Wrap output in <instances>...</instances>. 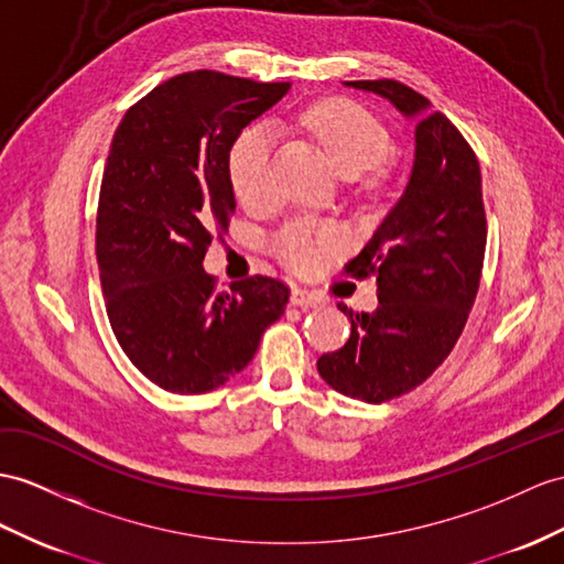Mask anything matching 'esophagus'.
I'll use <instances>...</instances> for the list:
<instances>
[{
  "label": "esophagus",
  "instance_id": "1",
  "mask_svg": "<svg viewBox=\"0 0 564 564\" xmlns=\"http://www.w3.org/2000/svg\"><path fill=\"white\" fill-rule=\"evenodd\" d=\"M292 304L301 306V308H318V306H325V296L318 292H308V290H301V286H296V290L292 292Z\"/></svg>",
  "mask_w": 564,
  "mask_h": 564
}]
</instances>
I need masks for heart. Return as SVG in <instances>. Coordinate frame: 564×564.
I'll list each match as a JSON object with an SVG mask.
<instances>
[{
    "mask_svg": "<svg viewBox=\"0 0 564 564\" xmlns=\"http://www.w3.org/2000/svg\"><path fill=\"white\" fill-rule=\"evenodd\" d=\"M306 129L321 143L327 158L345 176H359L388 158L390 131L373 112L351 100H323L306 109ZM229 182L239 200L251 210H265L274 203L272 186V133L251 127L237 135L227 158ZM339 249L335 229L296 219L272 239V251L282 263L299 272H318Z\"/></svg>",
    "mask_w": 564,
    "mask_h": 564,
    "instance_id": "1",
    "label": "heart"
}]
</instances>
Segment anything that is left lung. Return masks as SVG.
Instances as JSON below:
<instances>
[{"mask_svg":"<svg viewBox=\"0 0 564 564\" xmlns=\"http://www.w3.org/2000/svg\"><path fill=\"white\" fill-rule=\"evenodd\" d=\"M347 86L378 93L416 119V160L404 196L345 265L356 280L376 278L380 304L370 315L339 304L351 335L318 359L329 388L382 404L419 388L455 349L476 301L488 223L478 160L455 123L394 78Z\"/></svg>","mask_w":564,"mask_h":564,"instance_id":"left-lung-1","label":"left lung"}]
</instances>
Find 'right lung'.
Wrapping results in <instances>:
<instances>
[{"instance_id": "add662e5", "label": "right lung", "mask_w": 564, "mask_h": 564, "mask_svg": "<svg viewBox=\"0 0 564 564\" xmlns=\"http://www.w3.org/2000/svg\"><path fill=\"white\" fill-rule=\"evenodd\" d=\"M290 88L198 68L150 90L115 131L95 225L105 308L123 354L162 390L225 386L290 301L282 280L253 274L219 292L203 270L237 205L229 148Z\"/></svg>"}]
</instances>
